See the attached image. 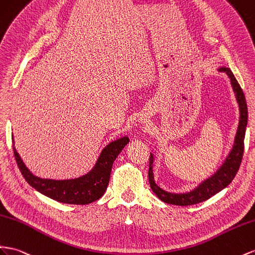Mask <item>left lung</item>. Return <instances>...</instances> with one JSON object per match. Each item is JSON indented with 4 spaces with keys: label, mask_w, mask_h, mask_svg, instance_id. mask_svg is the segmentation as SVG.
Wrapping results in <instances>:
<instances>
[{
    "label": "left lung",
    "mask_w": 255,
    "mask_h": 255,
    "mask_svg": "<svg viewBox=\"0 0 255 255\" xmlns=\"http://www.w3.org/2000/svg\"><path fill=\"white\" fill-rule=\"evenodd\" d=\"M220 71L228 74V76L231 79V85L233 91L235 93L236 100L239 106V123L237 128V132L235 139H234L233 148L230 154L226 157L224 163L220 166V168L208 179H206L199 185L187 193H170V192L161 189L154 181L152 164H153V154H150V162H149V182L151 190L153 193L159 197L162 202L167 203L170 205L177 206H190L195 205L207 201L208 198L219 193L220 191L232 182L235 178L237 171L239 169L240 163L243 160L244 155V139L246 135V128L248 123V107L245 94L240 88L238 81L234 76L232 71L229 67H220Z\"/></svg>",
    "instance_id": "1"
}]
</instances>
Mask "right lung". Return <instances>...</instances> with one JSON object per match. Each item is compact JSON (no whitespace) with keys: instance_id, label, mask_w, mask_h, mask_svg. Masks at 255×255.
<instances>
[{"instance_id":"right-lung-1","label":"right lung","mask_w":255,"mask_h":255,"mask_svg":"<svg viewBox=\"0 0 255 255\" xmlns=\"http://www.w3.org/2000/svg\"><path fill=\"white\" fill-rule=\"evenodd\" d=\"M128 137L125 136L108 143L103 149L94 167L88 174L79 178L67 179V180H53V179L36 177L25 166L15 147H13V154H15L18 167L26 182L37 190L39 193L60 203L87 205L98 201L105 193L109 178H111L114 161L128 143Z\"/></svg>"}]
</instances>
